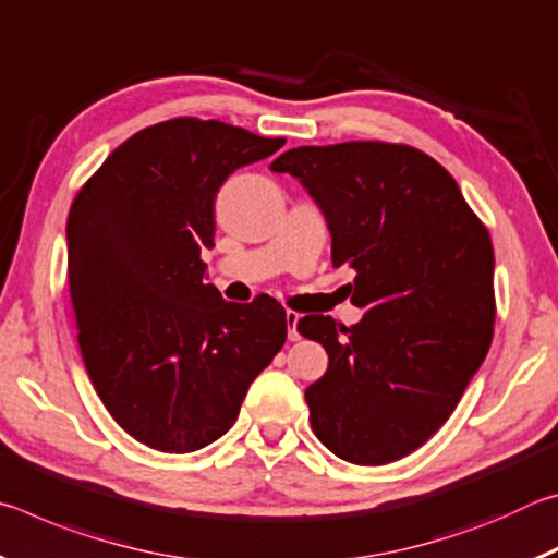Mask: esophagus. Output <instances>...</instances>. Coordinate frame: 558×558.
I'll return each mask as SVG.
<instances>
[{
    "label": "esophagus",
    "instance_id": "obj_1",
    "mask_svg": "<svg viewBox=\"0 0 558 558\" xmlns=\"http://www.w3.org/2000/svg\"><path fill=\"white\" fill-rule=\"evenodd\" d=\"M286 323H288V339H290V342H298V339H300V332H298L300 315L292 313V310H288V313H286Z\"/></svg>",
    "mask_w": 558,
    "mask_h": 558
}]
</instances>
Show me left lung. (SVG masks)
<instances>
[{"label":"left lung","instance_id":"obj_1","mask_svg":"<svg viewBox=\"0 0 558 558\" xmlns=\"http://www.w3.org/2000/svg\"><path fill=\"white\" fill-rule=\"evenodd\" d=\"M270 169L313 196L364 310L352 327L298 323L329 356L305 391L315 436L354 465L409 456L450 418L493 342L489 233L456 179L409 145L292 147Z\"/></svg>","mask_w":558,"mask_h":558}]
</instances>
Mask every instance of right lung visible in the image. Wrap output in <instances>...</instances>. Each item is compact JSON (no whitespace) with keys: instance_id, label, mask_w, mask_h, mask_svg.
<instances>
[{"instance_id":"obj_1","label":"right lung","mask_w":558,"mask_h":558,"mask_svg":"<svg viewBox=\"0 0 558 558\" xmlns=\"http://www.w3.org/2000/svg\"><path fill=\"white\" fill-rule=\"evenodd\" d=\"M282 145L219 120L159 122L125 140L71 206L83 362L118 426L149 448L192 452L221 438L286 344L280 302H226L202 260L219 186Z\"/></svg>"}]
</instances>
